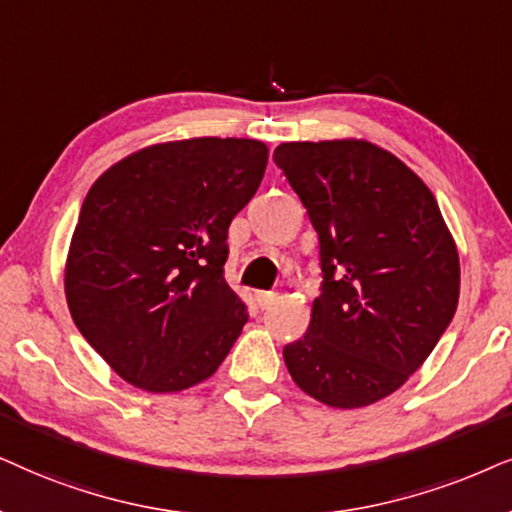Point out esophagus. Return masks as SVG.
<instances>
[{
  "label": "esophagus",
  "instance_id": "obj_1",
  "mask_svg": "<svg viewBox=\"0 0 512 512\" xmlns=\"http://www.w3.org/2000/svg\"><path fill=\"white\" fill-rule=\"evenodd\" d=\"M276 299H278L276 292H257V304H260V309H269Z\"/></svg>",
  "mask_w": 512,
  "mask_h": 512
}]
</instances>
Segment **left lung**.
Returning a JSON list of instances; mask_svg holds the SVG:
<instances>
[{"mask_svg":"<svg viewBox=\"0 0 512 512\" xmlns=\"http://www.w3.org/2000/svg\"><path fill=\"white\" fill-rule=\"evenodd\" d=\"M274 161L309 213L323 271L309 330L283 349L290 377L337 410L377 403L452 323L454 238L424 180L372 142H283Z\"/></svg>","mask_w":512,"mask_h":512,"instance_id":"1","label":"left lung"}]
</instances>
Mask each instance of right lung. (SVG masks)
Here are the masks:
<instances>
[{
	"label": "right lung",
	"instance_id": "1",
	"mask_svg": "<svg viewBox=\"0 0 512 512\" xmlns=\"http://www.w3.org/2000/svg\"><path fill=\"white\" fill-rule=\"evenodd\" d=\"M260 140L192 138L140 149L88 189L65 264L74 325L149 393L215 374L248 323L224 281L227 231L267 168Z\"/></svg>",
	"mask_w": 512,
	"mask_h": 512
}]
</instances>
